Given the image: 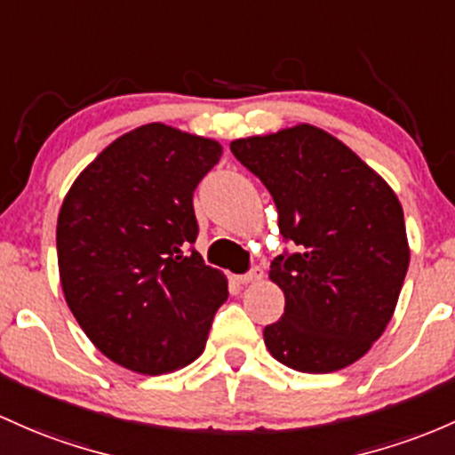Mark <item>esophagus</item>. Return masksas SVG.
Returning <instances> with one entry per match:
<instances>
[{"label": "esophagus", "instance_id": "1", "mask_svg": "<svg viewBox=\"0 0 455 455\" xmlns=\"http://www.w3.org/2000/svg\"><path fill=\"white\" fill-rule=\"evenodd\" d=\"M261 278H263L261 267H252L248 274H242V276H235V281H237L239 284H251V283H259V281H261Z\"/></svg>", "mask_w": 455, "mask_h": 455}]
</instances>
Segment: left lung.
<instances>
[{
  "label": "left lung",
  "mask_w": 455,
  "mask_h": 455,
  "mask_svg": "<svg viewBox=\"0 0 455 455\" xmlns=\"http://www.w3.org/2000/svg\"><path fill=\"white\" fill-rule=\"evenodd\" d=\"M231 151L269 189L296 243L269 266L284 313L263 331L267 352L302 373L352 365L387 331L411 263L397 194L315 124L233 140Z\"/></svg>",
  "instance_id": "1"
}]
</instances>
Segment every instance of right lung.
Listing matches in <instances>:
<instances>
[{
    "label": "right lung",
    "instance_id": "right-lung-1",
    "mask_svg": "<svg viewBox=\"0 0 455 455\" xmlns=\"http://www.w3.org/2000/svg\"><path fill=\"white\" fill-rule=\"evenodd\" d=\"M222 157L218 140L164 123L132 129L79 172L58 213L68 308L112 363L144 376L196 361L227 276L190 251L192 196Z\"/></svg>",
    "mask_w": 455,
    "mask_h": 455
}]
</instances>
